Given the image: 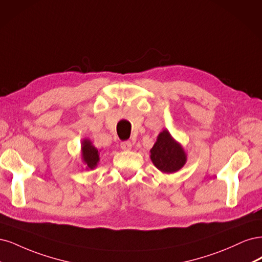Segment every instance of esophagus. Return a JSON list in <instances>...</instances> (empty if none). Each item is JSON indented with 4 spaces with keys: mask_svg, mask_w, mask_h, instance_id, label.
Listing matches in <instances>:
<instances>
[{
    "mask_svg": "<svg viewBox=\"0 0 262 262\" xmlns=\"http://www.w3.org/2000/svg\"><path fill=\"white\" fill-rule=\"evenodd\" d=\"M132 142L130 141H122L121 142V148L123 150H130L132 149Z\"/></svg>",
    "mask_w": 262,
    "mask_h": 262,
    "instance_id": "esophagus-1",
    "label": "esophagus"
}]
</instances>
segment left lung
I'll return each mask as SVG.
<instances>
[{
    "label": "left lung",
    "instance_id": "obj_1",
    "mask_svg": "<svg viewBox=\"0 0 262 262\" xmlns=\"http://www.w3.org/2000/svg\"><path fill=\"white\" fill-rule=\"evenodd\" d=\"M151 152V161L163 173H174L186 162V155L167 130L160 133Z\"/></svg>",
    "mask_w": 262,
    "mask_h": 262
}]
</instances>
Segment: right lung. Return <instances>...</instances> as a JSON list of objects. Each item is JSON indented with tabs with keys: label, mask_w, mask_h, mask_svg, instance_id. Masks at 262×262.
Wrapping results in <instances>:
<instances>
[{
	"label": "right lung",
	"mask_w": 262,
	"mask_h": 262,
	"mask_svg": "<svg viewBox=\"0 0 262 262\" xmlns=\"http://www.w3.org/2000/svg\"><path fill=\"white\" fill-rule=\"evenodd\" d=\"M82 159L89 168L96 167L99 162V151L91 145L89 140H85L82 142Z\"/></svg>",
	"instance_id": "obj_1"
}]
</instances>
